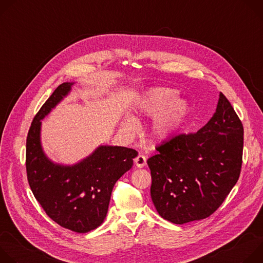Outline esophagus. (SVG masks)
<instances>
[{
    "label": "esophagus",
    "instance_id": "34e87169",
    "mask_svg": "<svg viewBox=\"0 0 263 263\" xmlns=\"http://www.w3.org/2000/svg\"><path fill=\"white\" fill-rule=\"evenodd\" d=\"M134 162H135V164H136L137 167H143V166H145V164H146V157H145L144 155H142V154H139V155L134 159Z\"/></svg>",
    "mask_w": 263,
    "mask_h": 263
}]
</instances>
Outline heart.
<instances>
[{
    "label": "heart",
    "mask_w": 263,
    "mask_h": 263,
    "mask_svg": "<svg viewBox=\"0 0 263 263\" xmlns=\"http://www.w3.org/2000/svg\"><path fill=\"white\" fill-rule=\"evenodd\" d=\"M177 96L178 91L172 88H154L147 91L138 104L137 114L139 116H155L151 132L158 140L172 137L190 114V104ZM123 127L127 131H133L136 128V122L131 118L126 119Z\"/></svg>",
    "instance_id": "heart-1"
}]
</instances>
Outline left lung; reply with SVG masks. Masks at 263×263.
Returning <instances> with one entry per match:
<instances>
[{"label": "left lung", "instance_id": "left-lung-1", "mask_svg": "<svg viewBox=\"0 0 263 263\" xmlns=\"http://www.w3.org/2000/svg\"><path fill=\"white\" fill-rule=\"evenodd\" d=\"M147 159L151 198L161 217L185 223L210 216L236 184L242 164L243 126L221 92L210 121L156 146Z\"/></svg>", "mask_w": 263, "mask_h": 263}]
</instances>
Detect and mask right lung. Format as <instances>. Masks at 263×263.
I'll list each match as a JSON object with an SVG mask.
<instances>
[{
    "label": "right lung",
    "mask_w": 263,
    "mask_h": 263,
    "mask_svg": "<svg viewBox=\"0 0 263 263\" xmlns=\"http://www.w3.org/2000/svg\"><path fill=\"white\" fill-rule=\"evenodd\" d=\"M71 85L60 84L34 117L26 142V171L30 189L48 216L65 229L86 233L104 221L115 184L132 167L138 153L129 147L102 145L72 166L54 164L46 157L40 140L41 120Z\"/></svg>",
    "instance_id": "add662e5"
}]
</instances>
